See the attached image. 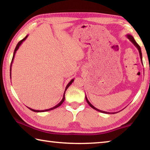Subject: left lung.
<instances>
[{
  "label": "left lung",
  "mask_w": 150,
  "mask_h": 150,
  "mask_svg": "<svg viewBox=\"0 0 150 150\" xmlns=\"http://www.w3.org/2000/svg\"><path fill=\"white\" fill-rule=\"evenodd\" d=\"M126 36H127V38H128L130 40V41L132 43V44L135 45V46L137 47V49H138V52H139V56H140V59H141V62H142V64H143V63H142V51H141V48H140V47H139V45L137 44L136 43V42L135 41V40H134V38H133V36L132 35H130V34H127L126 35ZM85 98H86V100H87V103H88V105H89L91 108H93V109H95V110H97V111H98V112H102V113H105V114H108V113H109V112H105V111H103V110H99V109H98V108H95V106H94L92 104H91L89 101H88V100L87 99V96L85 95ZM115 113H112V114H115Z\"/></svg>",
  "instance_id": "left-lung-1"
}]
</instances>
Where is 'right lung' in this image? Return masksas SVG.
<instances>
[{
	"label": "right lung",
	"instance_id": "add662e5",
	"mask_svg": "<svg viewBox=\"0 0 150 150\" xmlns=\"http://www.w3.org/2000/svg\"><path fill=\"white\" fill-rule=\"evenodd\" d=\"M28 35H27L26 37L24 38V39H22L21 41H20L18 43V44L16 45V48H15V50H14V54H13V57H12V62H11V67H10V75H11V70H12V63H13V60H14V56H15V54H16V51L18 50V48H19V47L20 46V45H21L22 44V42H23L24 41H25V40H26L27 38H28ZM73 81H74V79H71V81H70V82L68 83L67 84V85L66 86V88H65V91H64V94H63V98H62V100L60 101V103H59L57 104V105H55V106H54V107H52V108H49V109H45V110H34V109H32V108H30V107H27L29 109H30V110H32V111H34V112H47V111H49V110H53V109H55V108H57V107H59V106H61L62 105V104L64 102V100H65V91H66V90L67 89V88L69 87V86L72 84V83L73 82Z\"/></svg>",
	"mask_w": 150,
	"mask_h": 150
}]
</instances>
